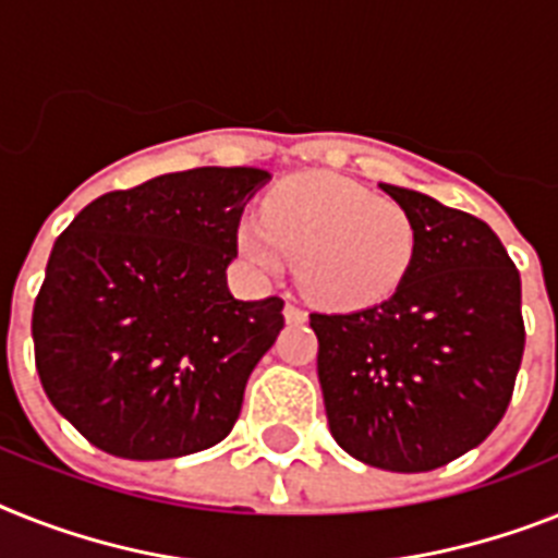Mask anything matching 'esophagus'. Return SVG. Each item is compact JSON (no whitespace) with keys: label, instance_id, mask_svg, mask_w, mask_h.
I'll return each mask as SVG.
<instances>
[{"label":"esophagus","instance_id":"1","mask_svg":"<svg viewBox=\"0 0 558 558\" xmlns=\"http://www.w3.org/2000/svg\"><path fill=\"white\" fill-rule=\"evenodd\" d=\"M284 322H288V325H302V322H307V313L288 302V305H284Z\"/></svg>","mask_w":558,"mask_h":558}]
</instances>
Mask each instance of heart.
<instances>
[{
    "instance_id": "obj_1",
    "label": "heart",
    "mask_w": 558,
    "mask_h": 558,
    "mask_svg": "<svg viewBox=\"0 0 558 558\" xmlns=\"http://www.w3.org/2000/svg\"><path fill=\"white\" fill-rule=\"evenodd\" d=\"M236 247L253 274L279 276L296 259V282L330 311L393 296L416 259V225L399 202L336 173H302L276 185L262 216H245Z\"/></svg>"
}]
</instances>
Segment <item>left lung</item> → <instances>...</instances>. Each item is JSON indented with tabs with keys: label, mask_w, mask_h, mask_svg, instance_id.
Here are the masks:
<instances>
[{
	"label": "left lung",
	"mask_w": 558,
	"mask_h": 558,
	"mask_svg": "<svg viewBox=\"0 0 558 558\" xmlns=\"http://www.w3.org/2000/svg\"><path fill=\"white\" fill-rule=\"evenodd\" d=\"M416 225L396 293L353 313H311L325 413L359 462L425 473L490 436L524 353L522 279L494 230L427 193L381 185Z\"/></svg>",
	"instance_id": "8db88e82"
}]
</instances>
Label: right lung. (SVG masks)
<instances>
[{
	"mask_svg": "<svg viewBox=\"0 0 558 558\" xmlns=\"http://www.w3.org/2000/svg\"><path fill=\"white\" fill-rule=\"evenodd\" d=\"M262 168H193L105 193L50 251L34 305L36 371L90 445L154 462L214 448L284 328L279 296L228 288Z\"/></svg>",
	"mask_w": 558,
	"mask_h": 558,
	"instance_id": "add662e5",
	"label": "right lung"
}]
</instances>
